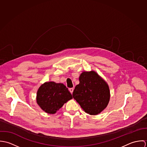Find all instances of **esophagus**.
<instances>
[{
    "instance_id": "34e87169",
    "label": "esophagus",
    "mask_w": 147,
    "mask_h": 147,
    "mask_svg": "<svg viewBox=\"0 0 147 147\" xmlns=\"http://www.w3.org/2000/svg\"><path fill=\"white\" fill-rule=\"evenodd\" d=\"M74 88H69V92H71V94L73 93V91H74Z\"/></svg>"
}]
</instances>
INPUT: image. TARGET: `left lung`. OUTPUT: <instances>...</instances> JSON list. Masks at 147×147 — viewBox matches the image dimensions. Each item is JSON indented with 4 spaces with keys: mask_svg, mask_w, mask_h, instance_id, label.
Wrapping results in <instances>:
<instances>
[{
    "mask_svg": "<svg viewBox=\"0 0 147 147\" xmlns=\"http://www.w3.org/2000/svg\"><path fill=\"white\" fill-rule=\"evenodd\" d=\"M79 84L72 93L74 98L85 113L97 115L104 110L110 100V90L105 81L94 71L83 72Z\"/></svg>",
    "mask_w": 147,
    "mask_h": 147,
    "instance_id": "1",
    "label": "left lung"
}]
</instances>
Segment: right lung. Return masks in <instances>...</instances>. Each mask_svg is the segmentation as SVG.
Instances as JSON below:
<instances>
[{
  "mask_svg": "<svg viewBox=\"0 0 147 147\" xmlns=\"http://www.w3.org/2000/svg\"><path fill=\"white\" fill-rule=\"evenodd\" d=\"M72 98L71 94L64 84L53 82L42 84L37 94L38 105L49 114L55 113L64 103Z\"/></svg>",
  "mask_w": 147,
  "mask_h": 147,
  "instance_id": "add662e5",
  "label": "right lung"
}]
</instances>
